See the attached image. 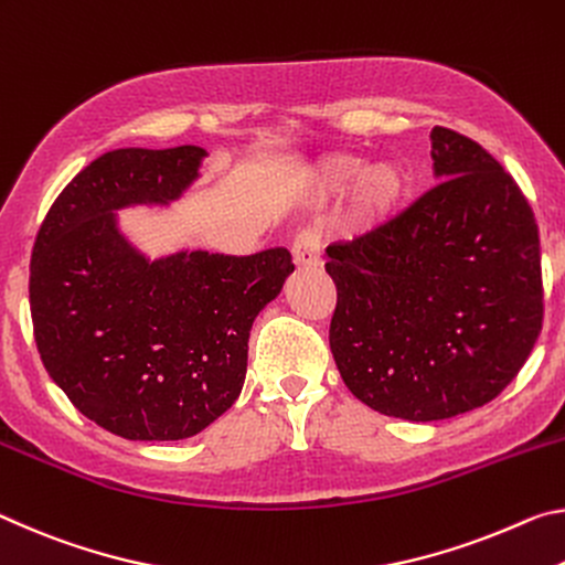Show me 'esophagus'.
Instances as JSON below:
<instances>
[{"mask_svg":"<svg viewBox=\"0 0 565 565\" xmlns=\"http://www.w3.org/2000/svg\"><path fill=\"white\" fill-rule=\"evenodd\" d=\"M292 260L300 270H316L320 267V235L316 230H302L292 243Z\"/></svg>","mask_w":565,"mask_h":565,"instance_id":"esophagus-1","label":"esophagus"}]
</instances>
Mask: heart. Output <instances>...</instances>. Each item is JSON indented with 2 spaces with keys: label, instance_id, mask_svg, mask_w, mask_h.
I'll list each match as a JSON object with an SVG mask.
<instances>
[{
  "label": "heart",
  "instance_id": "b5f03b06",
  "mask_svg": "<svg viewBox=\"0 0 565 565\" xmlns=\"http://www.w3.org/2000/svg\"><path fill=\"white\" fill-rule=\"evenodd\" d=\"M353 181L348 195V217L360 233L383 227L401 210L408 192V172L395 162L365 164L355 154H330L308 174L312 198L335 195Z\"/></svg>",
  "mask_w": 565,
  "mask_h": 565
}]
</instances>
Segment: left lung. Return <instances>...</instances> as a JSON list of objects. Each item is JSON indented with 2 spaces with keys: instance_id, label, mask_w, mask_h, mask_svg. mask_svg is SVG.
I'll use <instances>...</instances> for the list:
<instances>
[{
  "instance_id": "obj_1",
  "label": "left lung",
  "mask_w": 565,
  "mask_h": 565,
  "mask_svg": "<svg viewBox=\"0 0 565 565\" xmlns=\"http://www.w3.org/2000/svg\"><path fill=\"white\" fill-rule=\"evenodd\" d=\"M440 180L373 233L328 247L330 350L358 401L428 423L491 403L543 326L541 239L493 154L436 127Z\"/></svg>"
}]
</instances>
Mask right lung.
Returning <instances> with one entry per match:
<instances>
[{
  "instance_id": "obj_1",
  "label": "right lung",
  "mask_w": 565,
  "mask_h": 565,
  "mask_svg": "<svg viewBox=\"0 0 565 565\" xmlns=\"http://www.w3.org/2000/svg\"><path fill=\"white\" fill-rule=\"evenodd\" d=\"M202 157L195 145L105 152L60 192L34 239L42 363L74 408L129 440L190 438L237 401L253 320L295 270L285 247L150 263L117 233L113 210L174 200Z\"/></svg>"
}]
</instances>
